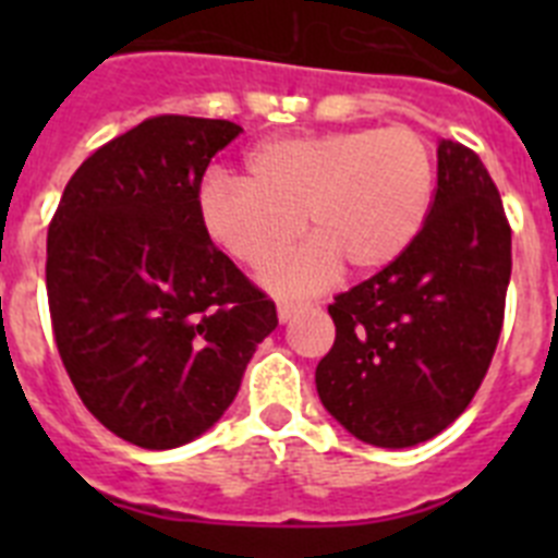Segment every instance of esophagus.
Listing matches in <instances>:
<instances>
[{
    "mask_svg": "<svg viewBox=\"0 0 558 558\" xmlns=\"http://www.w3.org/2000/svg\"><path fill=\"white\" fill-rule=\"evenodd\" d=\"M304 304H295V302H279V307H276V313H279V322H290L299 310H302Z\"/></svg>",
    "mask_w": 558,
    "mask_h": 558,
    "instance_id": "34e87169",
    "label": "esophagus"
}]
</instances>
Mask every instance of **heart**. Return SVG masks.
I'll use <instances>...</instances> for the list:
<instances>
[{"mask_svg":"<svg viewBox=\"0 0 558 558\" xmlns=\"http://www.w3.org/2000/svg\"><path fill=\"white\" fill-rule=\"evenodd\" d=\"M436 195L430 142L408 125L279 136L245 156V181L211 172L195 211L204 234L251 270L279 263L307 218L315 240L270 274L274 288L313 293L343 263L377 274L425 229Z\"/></svg>","mask_w":558,"mask_h":558,"instance_id":"b5f03b06","label":"heart"}]
</instances>
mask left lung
I'll return each mask as SVG.
<instances>
[{
  "label": "left lung",
  "mask_w": 558,
  "mask_h": 558,
  "mask_svg": "<svg viewBox=\"0 0 558 558\" xmlns=\"http://www.w3.org/2000/svg\"><path fill=\"white\" fill-rule=\"evenodd\" d=\"M511 279V226L477 153L438 142L425 229L397 263L335 295V343L315 368L324 408L374 447L450 427L489 372Z\"/></svg>",
  "instance_id": "left-lung-1"
}]
</instances>
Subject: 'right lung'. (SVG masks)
Returning <instances> with one entry per match:
<instances>
[{"label": "right lung", "mask_w": 558, "mask_h": 558, "mask_svg": "<svg viewBox=\"0 0 558 558\" xmlns=\"http://www.w3.org/2000/svg\"><path fill=\"white\" fill-rule=\"evenodd\" d=\"M240 133L229 120L150 117L77 167L49 223L63 368L88 413L145 450L209 430L279 324L195 211L211 156Z\"/></svg>", "instance_id": "add662e5"}]
</instances>
